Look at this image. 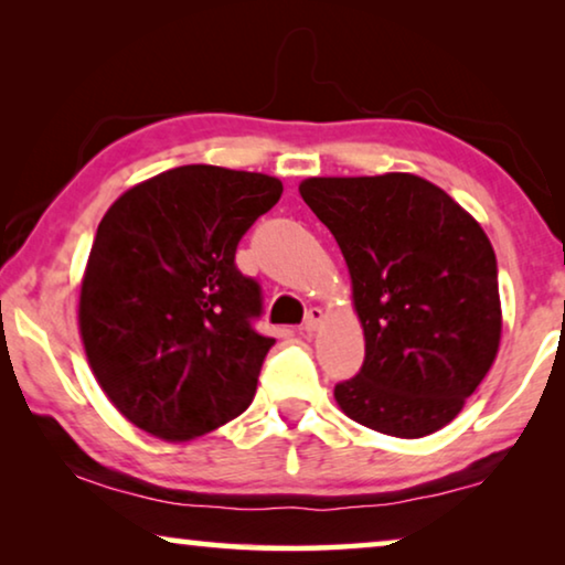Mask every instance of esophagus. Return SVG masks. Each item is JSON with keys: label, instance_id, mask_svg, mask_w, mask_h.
I'll return each instance as SVG.
<instances>
[{"label": "esophagus", "instance_id": "obj_1", "mask_svg": "<svg viewBox=\"0 0 565 565\" xmlns=\"http://www.w3.org/2000/svg\"><path fill=\"white\" fill-rule=\"evenodd\" d=\"M321 319H323L321 308H308L306 321H303V331H308V334H313V331L321 327Z\"/></svg>", "mask_w": 565, "mask_h": 565}]
</instances>
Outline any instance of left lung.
Segmentation results:
<instances>
[{
	"label": "left lung",
	"mask_w": 565,
	"mask_h": 565,
	"mask_svg": "<svg viewBox=\"0 0 565 565\" xmlns=\"http://www.w3.org/2000/svg\"><path fill=\"white\" fill-rule=\"evenodd\" d=\"M300 195L334 234L365 331L342 412L391 437H424L460 414L497 358L501 303L489 236L416 174L311 177Z\"/></svg>",
	"instance_id": "8db88e82"
}]
</instances>
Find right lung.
Instances as JSON below:
<instances>
[{"mask_svg": "<svg viewBox=\"0 0 565 565\" xmlns=\"http://www.w3.org/2000/svg\"><path fill=\"white\" fill-rule=\"evenodd\" d=\"M282 195L257 172L190 164L151 177L99 221L79 296L97 383L149 435L192 439L252 404L273 337L236 246Z\"/></svg>", "mask_w": 565, "mask_h": 565, "instance_id": "add662e5", "label": "right lung"}]
</instances>
